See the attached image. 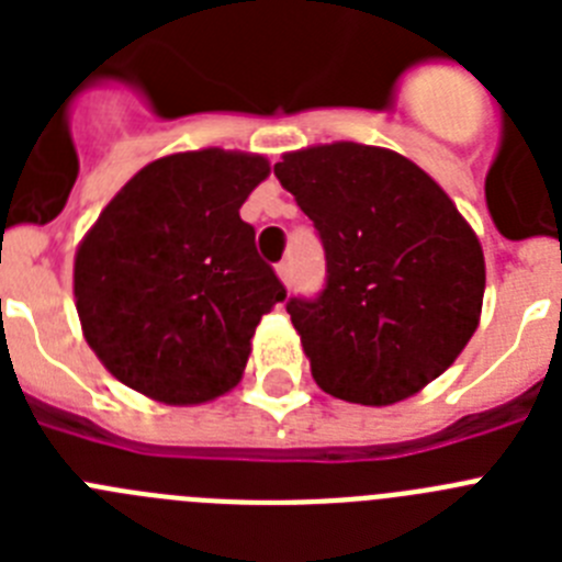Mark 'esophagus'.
I'll list each match as a JSON object with an SVG mask.
<instances>
[{
	"label": "esophagus",
	"mask_w": 562,
	"mask_h": 562,
	"mask_svg": "<svg viewBox=\"0 0 562 562\" xmlns=\"http://www.w3.org/2000/svg\"><path fill=\"white\" fill-rule=\"evenodd\" d=\"M276 272H278V278L284 281V284H290V281H292V265H290V261H281V265L276 267Z\"/></svg>",
	"instance_id": "esophagus-1"
}]
</instances>
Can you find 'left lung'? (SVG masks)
<instances>
[{
  "label": "left lung",
  "instance_id": "1",
  "mask_svg": "<svg viewBox=\"0 0 562 562\" xmlns=\"http://www.w3.org/2000/svg\"><path fill=\"white\" fill-rule=\"evenodd\" d=\"M276 177L315 222L324 295L290 301L315 382L357 405H394L445 374L479 329L484 250L414 160L337 140L286 151Z\"/></svg>",
  "mask_w": 562,
  "mask_h": 562
}]
</instances>
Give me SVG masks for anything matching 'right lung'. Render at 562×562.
Returning a JSON list of instances; mask_svg holds the SVG:
<instances>
[{
	"label": "right lung",
	"instance_id": "obj_1",
	"mask_svg": "<svg viewBox=\"0 0 562 562\" xmlns=\"http://www.w3.org/2000/svg\"><path fill=\"white\" fill-rule=\"evenodd\" d=\"M267 177L265 154L177 151L103 207L76 250L72 295L114 380L180 408L236 389L258 321L286 297L238 216Z\"/></svg>",
	"mask_w": 562,
	"mask_h": 562
}]
</instances>
